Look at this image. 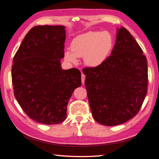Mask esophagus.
<instances>
[{
    "label": "esophagus",
    "instance_id": "1",
    "mask_svg": "<svg viewBox=\"0 0 159 159\" xmlns=\"http://www.w3.org/2000/svg\"><path fill=\"white\" fill-rule=\"evenodd\" d=\"M85 80V76L83 74H81V82H82V84H84Z\"/></svg>",
    "mask_w": 159,
    "mask_h": 159
}]
</instances>
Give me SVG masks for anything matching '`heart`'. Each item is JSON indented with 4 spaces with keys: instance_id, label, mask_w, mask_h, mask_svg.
Listing matches in <instances>:
<instances>
[{
    "instance_id": "1",
    "label": "heart",
    "mask_w": 159,
    "mask_h": 159,
    "mask_svg": "<svg viewBox=\"0 0 159 159\" xmlns=\"http://www.w3.org/2000/svg\"><path fill=\"white\" fill-rule=\"evenodd\" d=\"M112 43V37L107 32L89 31L79 34L72 39L71 50L65 51V60L70 63H76L78 57H83L86 65L96 67L105 60Z\"/></svg>"
}]
</instances>
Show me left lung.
I'll return each instance as SVG.
<instances>
[{
	"mask_svg": "<svg viewBox=\"0 0 159 159\" xmlns=\"http://www.w3.org/2000/svg\"><path fill=\"white\" fill-rule=\"evenodd\" d=\"M142 48L125 28L117 30L111 56L96 67L83 70L94 119L120 125L139 112L148 91V63Z\"/></svg>",
	"mask_w": 159,
	"mask_h": 159,
	"instance_id": "8db88e82",
	"label": "left lung"
}]
</instances>
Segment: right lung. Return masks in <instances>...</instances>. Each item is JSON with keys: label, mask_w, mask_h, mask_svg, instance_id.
<instances>
[{"label": "right lung", "mask_w": 159, "mask_h": 159, "mask_svg": "<svg viewBox=\"0 0 159 159\" xmlns=\"http://www.w3.org/2000/svg\"><path fill=\"white\" fill-rule=\"evenodd\" d=\"M65 33L63 25L34 26L14 57V97L28 117L44 125H56L66 119L69 100L81 85L78 69L61 67Z\"/></svg>", "instance_id": "obj_1"}]
</instances>
